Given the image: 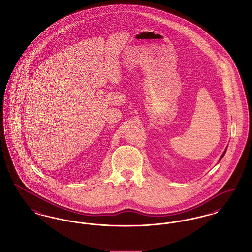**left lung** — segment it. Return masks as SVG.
I'll return each instance as SVG.
<instances>
[{
    "label": "left lung",
    "mask_w": 252,
    "mask_h": 252,
    "mask_svg": "<svg viewBox=\"0 0 252 252\" xmlns=\"http://www.w3.org/2000/svg\"><path fill=\"white\" fill-rule=\"evenodd\" d=\"M226 151H227V149H226V150H225V151H224V153H223V154H222V155H221V157H220V160H221V159H222V158H223V156H224V154H226Z\"/></svg>",
    "instance_id": "8db88e82"
}]
</instances>
